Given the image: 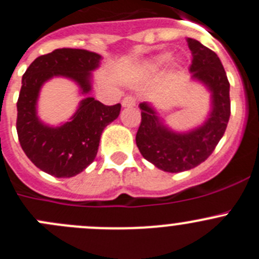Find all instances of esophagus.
Returning a JSON list of instances; mask_svg holds the SVG:
<instances>
[{
	"instance_id": "esophagus-1",
	"label": "esophagus",
	"mask_w": 259,
	"mask_h": 259,
	"mask_svg": "<svg viewBox=\"0 0 259 259\" xmlns=\"http://www.w3.org/2000/svg\"><path fill=\"white\" fill-rule=\"evenodd\" d=\"M135 98L134 97H125L124 101H122V107L125 108H129V107H134L135 106Z\"/></svg>"
}]
</instances>
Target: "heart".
Listing matches in <instances>:
<instances>
[{"instance_id": "heart-1", "label": "heart", "mask_w": 259, "mask_h": 259, "mask_svg": "<svg viewBox=\"0 0 259 259\" xmlns=\"http://www.w3.org/2000/svg\"><path fill=\"white\" fill-rule=\"evenodd\" d=\"M170 59H171V55H170L169 53H165V54L160 55V57L155 60V66L156 67L165 66V64H167V62H169Z\"/></svg>"}]
</instances>
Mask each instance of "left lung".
Here are the masks:
<instances>
[{
    "label": "left lung",
    "instance_id": "8db88e82",
    "mask_svg": "<svg viewBox=\"0 0 259 259\" xmlns=\"http://www.w3.org/2000/svg\"><path fill=\"white\" fill-rule=\"evenodd\" d=\"M187 44L192 54L191 80L210 93V111L204 122L187 132H176L152 104H139L137 146L147 161L167 173L186 171L204 162L225 134L231 113L230 82L218 55L196 39L187 38Z\"/></svg>",
    "mask_w": 259,
    "mask_h": 259
}]
</instances>
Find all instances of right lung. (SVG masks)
Segmentation results:
<instances>
[{"mask_svg":"<svg viewBox=\"0 0 259 259\" xmlns=\"http://www.w3.org/2000/svg\"><path fill=\"white\" fill-rule=\"evenodd\" d=\"M101 60L102 55L83 49H57L34 59L23 74L16 132L28 158L50 176L71 178L85 170L97 156L104 127L120 115V103L104 106L89 97L93 71ZM54 77L73 80L85 95L71 118L58 127L45 124L36 115L40 88Z\"/></svg>","mask_w":259,"mask_h":259,"instance_id":"right-lung-1","label":"right lung"}]
</instances>
